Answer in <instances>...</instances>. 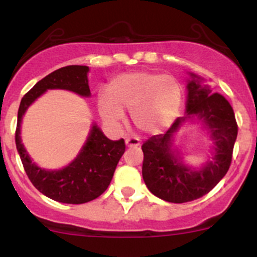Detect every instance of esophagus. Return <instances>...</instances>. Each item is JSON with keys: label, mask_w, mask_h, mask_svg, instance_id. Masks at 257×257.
<instances>
[{"label": "esophagus", "mask_w": 257, "mask_h": 257, "mask_svg": "<svg viewBox=\"0 0 257 257\" xmlns=\"http://www.w3.org/2000/svg\"><path fill=\"white\" fill-rule=\"evenodd\" d=\"M125 145L128 148H138L140 145V140L136 137H129L125 139Z\"/></svg>", "instance_id": "esophagus-1"}]
</instances>
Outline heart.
<instances>
[{"label": "heart", "instance_id": "1", "mask_svg": "<svg viewBox=\"0 0 257 257\" xmlns=\"http://www.w3.org/2000/svg\"><path fill=\"white\" fill-rule=\"evenodd\" d=\"M182 99L183 88L176 77L137 70L110 80L108 93L99 94L97 107L106 123H119L124 110H131L132 121L139 131L156 133L174 123Z\"/></svg>", "mask_w": 257, "mask_h": 257}]
</instances>
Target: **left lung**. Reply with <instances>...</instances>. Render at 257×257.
Returning a JSON list of instances; mask_svg holds the SVG:
<instances>
[{
    "label": "left lung",
    "mask_w": 257,
    "mask_h": 257,
    "mask_svg": "<svg viewBox=\"0 0 257 257\" xmlns=\"http://www.w3.org/2000/svg\"><path fill=\"white\" fill-rule=\"evenodd\" d=\"M188 75L186 114L178 117L166 133L149 138L142 147L145 185L151 193L171 203L193 201L217 186L228 172L237 137L234 110L225 97L212 92L202 77L192 72ZM186 121L201 123L212 140V156L198 168L186 164L174 145Z\"/></svg>",
    "instance_id": "8db88e82"
}]
</instances>
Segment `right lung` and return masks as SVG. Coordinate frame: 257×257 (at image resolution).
<instances>
[{
	"instance_id": "1",
	"label": "right lung",
	"mask_w": 257,
	"mask_h": 257,
	"mask_svg": "<svg viewBox=\"0 0 257 257\" xmlns=\"http://www.w3.org/2000/svg\"><path fill=\"white\" fill-rule=\"evenodd\" d=\"M88 66L70 65L55 70L33 86L22 98L18 109L16 147L34 187L54 201L67 204H81L101 196L112 181L118 161L125 151L124 140H110L92 123L85 144L76 158L67 166L48 170L38 166L29 156L21 138V124L24 113L48 90H66L81 97H90Z\"/></svg>"
}]
</instances>
